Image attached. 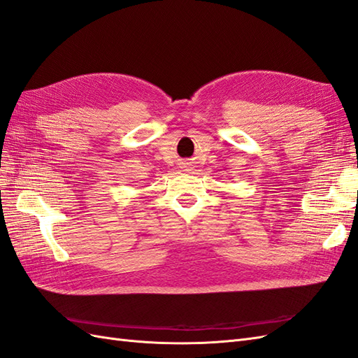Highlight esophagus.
<instances>
[{
  "instance_id": "1",
  "label": "esophagus",
  "mask_w": 358,
  "mask_h": 358,
  "mask_svg": "<svg viewBox=\"0 0 358 358\" xmlns=\"http://www.w3.org/2000/svg\"><path fill=\"white\" fill-rule=\"evenodd\" d=\"M187 170H189V169H187Z\"/></svg>"
}]
</instances>
